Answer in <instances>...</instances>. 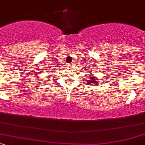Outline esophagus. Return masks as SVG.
Masks as SVG:
<instances>
[{"instance_id": "obj_1", "label": "esophagus", "mask_w": 145, "mask_h": 145, "mask_svg": "<svg viewBox=\"0 0 145 145\" xmlns=\"http://www.w3.org/2000/svg\"><path fill=\"white\" fill-rule=\"evenodd\" d=\"M69 67H71V64H69Z\"/></svg>"}]
</instances>
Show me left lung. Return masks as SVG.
Listing matches in <instances>:
<instances>
[{"label":"left lung","mask_w":145,"mask_h":145,"mask_svg":"<svg viewBox=\"0 0 145 145\" xmlns=\"http://www.w3.org/2000/svg\"><path fill=\"white\" fill-rule=\"evenodd\" d=\"M88 80L87 82L88 83V85H92L93 86V85L97 86L98 83H99V80H96V78L94 77V76H92V75H90V76L88 78Z\"/></svg>","instance_id":"8db88e82"}]
</instances>
